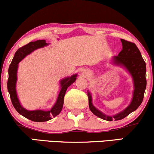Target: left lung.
Instances as JSON below:
<instances>
[{"label":"left lung","mask_w":154,"mask_h":154,"mask_svg":"<svg viewBox=\"0 0 154 154\" xmlns=\"http://www.w3.org/2000/svg\"><path fill=\"white\" fill-rule=\"evenodd\" d=\"M121 42L122 43V51L119 53L118 56H114L112 58V61L114 65L120 66L126 69L132 77L134 91L131 101L129 106H126L122 112L113 116L105 114L93 105L91 94L90 91L87 90L89 109L94 115L106 121L121 120L137 110L143 101L146 87V63L142 57L139 50L133 42L126 41L124 39H121Z\"/></svg>","instance_id":"1"}]
</instances>
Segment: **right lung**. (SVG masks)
I'll return each mask as SVG.
<instances>
[{
  "instance_id": "obj_1",
  "label": "right lung",
  "mask_w": 154,
  "mask_h": 154,
  "mask_svg": "<svg viewBox=\"0 0 154 154\" xmlns=\"http://www.w3.org/2000/svg\"><path fill=\"white\" fill-rule=\"evenodd\" d=\"M48 43H47L45 40H37L35 42H30L26 45L19 48L15 52L13 59L9 66L8 69V80L7 87L10 97H11V102L14 106V108L20 115L28 119L32 122H47L52 119V117L57 116L61 112L62 109L63 107L64 104V97H65L66 91L72 84L74 83L77 79V74H74L70 77H67L62 79L60 81V90L55 104L50 110H28L25 109L20 104V100L17 97L16 91V83L17 80V69H18V64L21 60L28 56V54L32 53V52L39 48H44L48 46Z\"/></svg>"
}]
</instances>
